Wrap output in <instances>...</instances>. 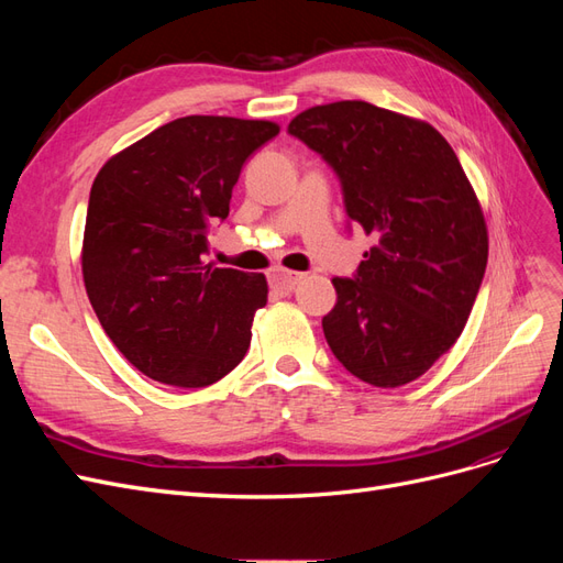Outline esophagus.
I'll return each mask as SVG.
<instances>
[{
    "mask_svg": "<svg viewBox=\"0 0 563 563\" xmlns=\"http://www.w3.org/2000/svg\"><path fill=\"white\" fill-rule=\"evenodd\" d=\"M269 286L275 288L279 294H291L294 288L305 279L302 272H291V269H284V267H272L269 269Z\"/></svg>",
    "mask_w": 563,
    "mask_h": 563,
    "instance_id": "1",
    "label": "esophagus"
}]
</instances>
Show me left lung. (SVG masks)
I'll list each match as a JSON object with an SVG mask.
<instances>
[{
    "mask_svg": "<svg viewBox=\"0 0 563 563\" xmlns=\"http://www.w3.org/2000/svg\"><path fill=\"white\" fill-rule=\"evenodd\" d=\"M343 187L350 220L376 236L356 275L335 277L321 319L335 360L376 387L420 378L463 333L488 261L484 213L453 147L420 119L364 100L288 124Z\"/></svg>",
    "mask_w": 563,
    "mask_h": 563,
    "instance_id": "left-lung-1",
    "label": "left lung"
}]
</instances>
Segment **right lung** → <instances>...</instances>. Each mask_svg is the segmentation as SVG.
Here are the masks:
<instances>
[{
  "label": "right lung",
  "mask_w": 563,
  "mask_h": 563,
  "mask_svg": "<svg viewBox=\"0 0 563 563\" xmlns=\"http://www.w3.org/2000/svg\"><path fill=\"white\" fill-rule=\"evenodd\" d=\"M263 119H174L100 168L81 275L117 350L147 378L207 387L244 360L267 282L203 263L244 162L275 139Z\"/></svg>",
  "instance_id": "right-lung-1"
}]
</instances>
